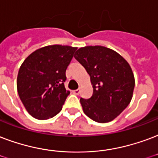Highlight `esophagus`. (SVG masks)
<instances>
[{
  "label": "esophagus",
  "instance_id": "obj_1",
  "mask_svg": "<svg viewBox=\"0 0 158 158\" xmlns=\"http://www.w3.org/2000/svg\"><path fill=\"white\" fill-rule=\"evenodd\" d=\"M73 93H74V94L79 95V93H80V89H78L74 90V91H73Z\"/></svg>",
  "mask_w": 158,
  "mask_h": 158
}]
</instances>
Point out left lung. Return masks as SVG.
<instances>
[{
  "instance_id": "8db88e82",
  "label": "left lung",
  "mask_w": 158,
  "mask_h": 158,
  "mask_svg": "<svg viewBox=\"0 0 158 158\" xmlns=\"http://www.w3.org/2000/svg\"><path fill=\"white\" fill-rule=\"evenodd\" d=\"M89 74L92 97L80 98L84 113L97 123H108L129 104L135 80L128 63L114 50L106 47L85 46L74 55Z\"/></svg>"
}]
</instances>
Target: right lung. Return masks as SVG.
<instances>
[{
    "label": "right lung",
    "mask_w": 158,
    "mask_h": 158,
    "mask_svg": "<svg viewBox=\"0 0 158 158\" xmlns=\"http://www.w3.org/2000/svg\"><path fill=\"white\" fill-rule=\"evenodd\" d=\"M77 48L49 45L29 55L17 76L18 94L35 118L48 119L61 111L70 94L64 87L66 69Z\"/></svg>",
    "instance_id": "add662e5"
}]
</instances>
